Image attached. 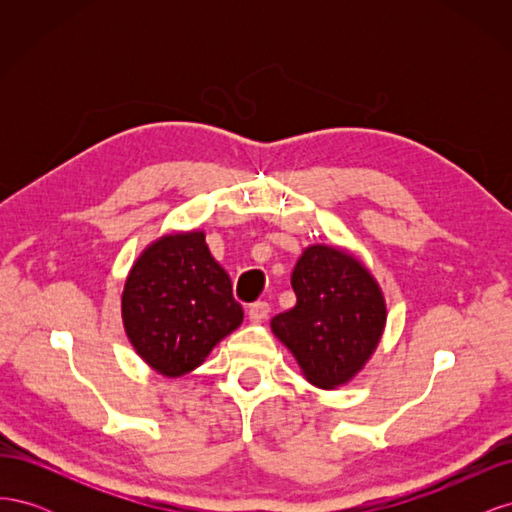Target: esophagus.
I'll return each mask as SVG.
<instances>
[{"label": "esophagus", "instance_id": "esophagus-1", "mask_svg": "<svg viewBox=\"0 0 512 512\" xmlns=\"http://www.w3.org/2000/svg\"><path fill=\"white\" fill-rule=\"evenodd\" d=\"M247 316H250L252 322H262L269 316V303L267 301H256L250 307H247Z\"/></svg>", "mask_w": 512, "mask_h": 512}]
</instances>
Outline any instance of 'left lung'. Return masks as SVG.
<instances>
[{
	"label": "left lung",
	"mask_w": 512,
	"mask_h": 512,
	"mask_svg": "<svg viewBox=\"0 0 512 512\" xmlns=\"http://www.w3.org/2000/svg\"><path fill=\"white\" fill-rule=\"evenodd\" d=\"M297 305L271 320L303 376L335 389L352 380L374 354L384 324V297L371 273L344 250L312 245L294 265Z\"/></svg>",
	"instance_id": "8db88e82"
}]
</instances>
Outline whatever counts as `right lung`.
<instances>
[{"label":"right lung","mask_w":512,"mask_h":512,"mask_svg":"<svg viewBox=\"0 0 512 512\" xmlns=\"http://www.w3.org/2000/svg\"><path fill=\"white\" fill-rule=\"evenodd\" d=\"M123 327L141 359L177 378L205 361L243 322L228 273L213 260L205 232L151 243L134 262L121 297Z\"/></svg>","instance_id":"right-lung-1"}]
</instances>
